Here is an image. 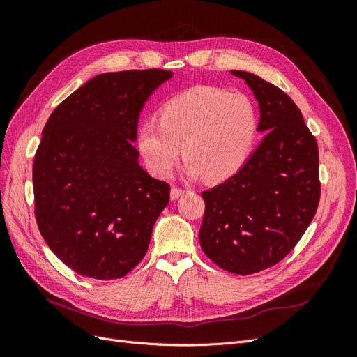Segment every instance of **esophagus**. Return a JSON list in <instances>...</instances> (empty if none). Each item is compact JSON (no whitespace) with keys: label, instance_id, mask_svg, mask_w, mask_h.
Instances as JSON below:
<instances>
[{"label":"esophagus","instance_id":"obj_1","mask_svg":"<svg viewBox=\"0 0 357 357\" xmlns=\"http://www.w3.org/2000/svg\"><path fill=\"white\" fill-rule=\"evenodd\" d=\"M185 190H181V189H178V188H172L171 189V192H169V198L172 199V201H176V199H178L181 195H185Z\"/></svg>","mask_w":357,"mask_h":357}]
</instances>
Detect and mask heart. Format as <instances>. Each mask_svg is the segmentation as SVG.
<instances>
[{
  "label": "heart",
  "instance_id": "heart-1",
  "mask_svg": "<svg viewBox=\"0 0 357 357\" xmlns=\"http://www.w3.org/2000/svg\"><path fill=\"white\" fill-rule=\"evenodd\" d=\"M257 114L241 93L197 86L162 105L159 121H146L137 131V147L153 176L168 178L180 158L189 177L208 180L234 176L250 156Z\"/></svg>",
  "mask_w": 357,
  "mask_h": 357
}]
</instances>
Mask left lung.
<instances>
[{"label":"left lung","instance_id":"obj_1","mask_svg":"<svg viewBox=\"0 0 357 357\" xmlns=\"http://www.w3.org/2000/svg\"><path fill=\"white\" fill-rule=\"evenodd\" d=\"M259 104L262 142L236 174L202 192V252L247 275L278 264L296 245L320 199L319 150L296 104L259 75L231 70Z\"/></svg>","mask_w":357,"mask_h":357}]
</instances>
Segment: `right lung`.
Here are the masks:
<instances>
[{
  "mask_svg": "<svg viewBox=\"0 0 357 357\" xmlns=\"http://www.w3.org/2000/svg\"><path fill=\"white\" fill-rule=\"evenodd\" d=\"M167 70L95 75L43 129L32 185L36 219L58 259L83 277L114 280L144 257L169 186L138 162L137 125Z\"/></svg>",
  "mask_w": 357,
  "mask_h": 357,
  "instance_id": "right-lung-1",
  "label": "right lung"
}]
</instances>
